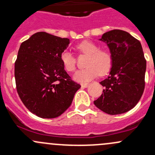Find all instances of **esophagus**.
Segmentation results:
<instances>
[{
	"label": "esophagus",
	"mask_w": 155,
	"mask_h": 155,
	"mask_svg": "<svg viewBox=\"0 0 155 155\" xmlns=\"http://www.w3.org/2000/svg\"><path fill=\"white\" fill-rule=\"evenodd\" d=\"M89 85H90V84L89 83H84V84H81V87H83V88H87Z\"/></svg>",
	"instance_id": "esophagus-1"
}]
</instances>
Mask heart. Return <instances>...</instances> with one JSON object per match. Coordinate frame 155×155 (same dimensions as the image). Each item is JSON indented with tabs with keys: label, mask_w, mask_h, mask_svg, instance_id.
Listing matches in <instances>:
<instances>
[{
	"label": "heart",
	"mask_w": 155,
	"mask_h": 155,
	"mask_svg": "<svg viewBox=\"0 0 155 155\" xmlns=\"http://www.w3.org/2000/svg\"><path fill=\"white\" fill-rule=\"evenodd\" d=\"M80 53L88 55L86 68L78 71L74 74V79L78 82H87L97 76L104 75L109 71L112 65L113 58L108 49H100L97 44L90 41H84L76 46ZM63 67L68 72L76 70V60L75 57L69 51H64L60 55Z\"/></svg>",
	"instance_id": "1"
}]
</instances>
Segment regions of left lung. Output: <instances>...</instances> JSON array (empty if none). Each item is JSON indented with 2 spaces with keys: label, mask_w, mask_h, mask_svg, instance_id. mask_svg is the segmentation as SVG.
<instances>
[{
  "label": "left lung",
  "mask_w": 155,
  "mask_h": 155,
  "mask_svg": "<svg viewBox=\"0 0 155 155\" xmlns=\"http://www.w3.org/2000/svg\"><path fill=\"white\" fill-rule=\"evenodd\" d=\"M99 40L108 46L113 62L109 76L100 82L104 93L94 104L108 114H121L135 107L143 95L147 61L140 41L127 32L112 30Z\"/></svg>",
  "instance_id": "8db88e82"
}]
</instances>
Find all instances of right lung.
Returning a JSON list of instances; mask_svg holds the SVG:
<instances>
[{
	"label": "right lung",
	"mask_w": 155,
	"mask_h": 155,
	"mask_svg": "<svg viewBox=\"0 0 155 155\" xmlns=\"http://www.w3.org/2000/svg\"><path fill=\"white\" fill-rule=\"evenodd\" d=\"M69 44L68 38L38 32L19 47L15 65L17 92L26 108L41 118L60 116L81 87L60 60Z\"/></svg>",
	"instance_id": "obj_1"
}]
</instances>
